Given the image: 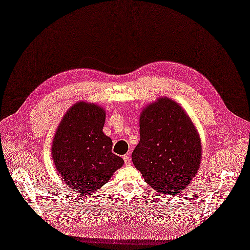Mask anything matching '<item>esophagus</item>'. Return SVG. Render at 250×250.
Returning <instances> with one entry per match:
<instances>
[{"mask_svg": "<svg viewBox=\"0 0 250 250\" xmlns=\"http://www.w3.org/2000/svg\"><path fill=\"white\" fill-rule=\"evenodd\" d=\"M124 161H125V165L126 167H129L131 166V161H130V157L128 155H125L124 156Z\"/></svg>", "mask_w": 250, "mask_h": 250, "instance_id": "esophagus-1", "label": "esophagus"}]
</instances>
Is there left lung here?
<instances>
[{"label":"left lung","instance_id":"obj_1","mask_svg":"<svg viewBox=\"0 0 250 250\" xmlns=\"http://www.w3.org/2000/svg\"><path fill=\"white\" fill-rule=\"evenodd\" d=\"M201 159L200 136L179 104L165 97L144 108L132 162L157 192L176 195L185 190Z\"/></svg>","mask_w":250,"mask_h":250}]
</instances>
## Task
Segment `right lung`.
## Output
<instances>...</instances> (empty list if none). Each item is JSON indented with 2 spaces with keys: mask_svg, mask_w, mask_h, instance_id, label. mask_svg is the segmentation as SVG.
<instances>
[{
  "mask_svg": "<svg viewBox=\"0 0 250 250\" xmlns=\"http://www.w3.org/2000/svg\"><path fill=\"white\" fill-rule=\"evenodd\" d=\"M105 111L95 104L78 102L61 121L51 154L58 172L80 195H91L124 165L104 134Z\"/></svg>",
  "mask_w": 250,
  "mask_h": 250,
  "instance_id": "obj_1",
  "label": "right lung"
}]
</instances>
